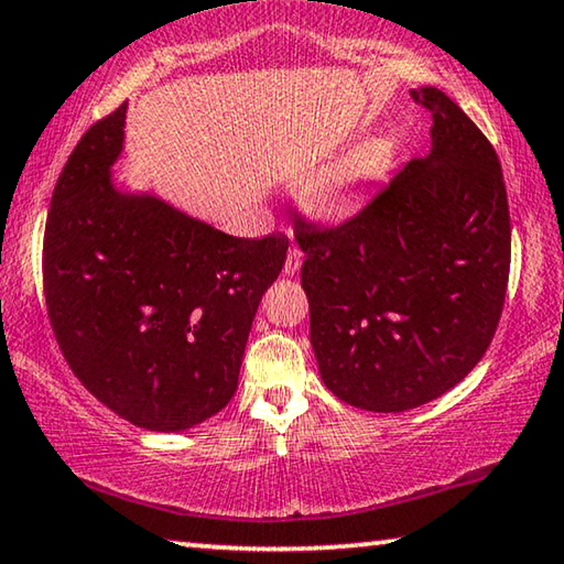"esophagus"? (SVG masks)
Instances as JSON below:
<instances>
[{"mask_svg": "<svg viewBox=\"0 0 564 564\" xmlns=\"http://www.w3.org/2000/svg\"><path fill=\"white\" fill-rule=\"evenodd\" d=\"M301 263H303V251L299 246H291V251H289V256H285V265H283V271L289 273V275H293V273H299V269H301Z\"/></svg>", "mask_w": 564, "mask_h": 564, "instance_id": "1", "label": "esophagus"}]
</instances>
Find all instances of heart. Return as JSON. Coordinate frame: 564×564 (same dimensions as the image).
I'll return each mask as SVG.
<instances>
[{
	"mask_svg": "<svg viewBox=\"0 0 564 564\" xmlns=\"http://www.w3.org/2000/svg\"><path fill=\"white\" fill-rule=\"evenodd\" d=\"M380 169H383V151L376 144H362L336 166L323 171L313 184V202L326 214L340 212L370 181L378 178Z\"/></svg>",
	"mask_w": 564,
	"mask_h": 564,
	"instance_id": "b5f03b06",
	"label": "heart"
}]
</instances>
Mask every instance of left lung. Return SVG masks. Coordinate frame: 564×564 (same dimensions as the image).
Returning a JSON list of instances; mask_svg holds the SVG:
<instances>
[{
	"mask_svg": "<svg viewBox=\"0 0 564 564\" xmlns=\"http://www.w3.org/2000/svg\"><path fill=\"white\" fill-rule=\"evenodd\" d=\"M410 97L433 117L431 156L408 161L343 224L293 226L323 383L373 413L431 403L470 373L498 330L510 275L492 144L441 89Z\"/></svg>",
	"mask_w": 564,
	"mask_h": 564,
	"instance_id": "8db88e82",
	"label": "left lung"
}]
</instances>
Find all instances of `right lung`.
Returning a JSON list of instances; mask_svg holds the SVG:
<instances>
[{"label": "right lung", "instance_id": "1", "mask_svg": "<svg viewBox=\"0 0 564 564\" xmlns=\"http://www.w3.org/2000/svg\"><path fill=\"white\" fill-rule=\"evenodd\" d=\"M121 104L91 123L56 181L44 228L46 313L82 386L129 423L176 433L228 405L261 295L289 236H228L111 186Z\"/></svg>", "mask_w": 564, "mask_h": 564}]
</instances>
